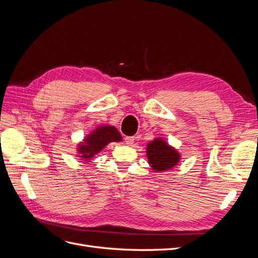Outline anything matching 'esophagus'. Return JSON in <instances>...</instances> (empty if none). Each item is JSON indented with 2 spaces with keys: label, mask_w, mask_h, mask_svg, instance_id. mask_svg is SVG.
Returning <instances> with one entry per match:
<instances>
[{
  "label": "esophagus",
  "mask_w": 258,
  "mask_h": 258,
  "mask_svg": "<svg viewBox=\"0 0 258 258\" xmlns=\"http://www.w3.org/2000/svg\"><path fill=\"white\" fill-rule=\"evenodd\" d=\"M125 142L127 145H132L133 142H135V137H126Z\"/></svg>",
  "instance_id": "esophagus-1"
}]
</instances>
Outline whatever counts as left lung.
Returning <instances> with one entry per match:
<instances>
[{
  "instance_id": "1",
  "label": "left lung",
  "mask_w": 258,
  "mask_h": 258,
  "mask_svg": "<svg viewBox=\"0 0 258 258\" xmlns=\"http://www.w3.org/2000/svg\"><path fill=\"white\" fill-rule=\"evenodd\" d=\"M148 161L154 170L161 172L174 167L178 162L179 155L162 140H155L147 147Z\"/></svg>"
}]
</instances>
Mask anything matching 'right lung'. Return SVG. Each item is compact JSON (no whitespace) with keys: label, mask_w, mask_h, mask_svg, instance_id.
I'll use <instances>...</instances> for the list:
<instances>
[{"label":"right lung","mask_w":258,"mask_h":258,"mask_svg":"<svg viewBox=\"0 0 258 258\" xmlns=\"http://www.w3.org/2000/svg\"><path fill=\"white\" fill-rule=\"evenodd\" d=\"M121 141V136L118 130L114 127L104 126L96 129L94 133L85 139V143L79 147V152L82 154V158H92L95 154L99 153L100 150L110 142Z\"/></svg>","instance_id":"add662e5"}]
</instances>
